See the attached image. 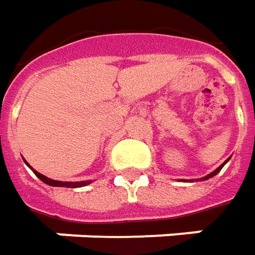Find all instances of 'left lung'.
Segmentation results:
<instances>
[{
	"mask_svg": "<svg viewBox=\"0 0 255 255\" xmlns=\"http://www.w3.org/2000/svg\"><path fill=\"white\" fill-rule=\"evenodd\" d=\"M229 159H230V158H229ZM229 159H227V161H224V162L222 163V165H220V166H219L217 169H215V171H213V172H210L209 175H206V176H203V178H200V179H196V180H207V179H210V178H213V176H216V175H217L219 172L222 171V168H223L224 165L229 162ZM182 180L185 182V179H182ZM189 182H193V179H190V180H189Z\"/></svg>",
	"mask_w": 255,
	"mask_h": 255,
	"instance_id": "1",
	"label": "left lung"
}]
</instances>
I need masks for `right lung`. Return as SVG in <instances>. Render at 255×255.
Returning <instances> with one entry per match:
<instances>
[{
    "mask_svg": "<svg viewBox=\"0 0 255 255\" xmlns=\"http://www.w3.org/2000/svg\"><path fill=\"white\" fill-rule=\"evenodd\" d=\"M25 163L29 166L32 169V172L39 178L43 183H46V185H49V186H57V188H82V186H86V185H90L93 180H80V182H62V180H53L50 179V178H48V176H45V175H42V173H39L38 171H35L33 168H32L29 163L25 161Z\"/></svg>",
    "mask_w": 255,
    "mask_h": 255,
    "instance_id": "1",
    "label": "right lung"
}]
</instances>
